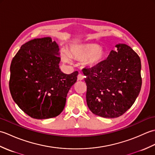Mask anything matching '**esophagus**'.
Masks as SVG:
<instances>
[{"label": "esophagus", "mask_w": 155, "mask_h": 155, "mask_svg": "<svg viewBox=\"0 0 155 155\" xmlns=\"http://www.w3.org/2000/svg\"><path fill=\"white\" fill-rule=\"evenodd\" d=\"M77 78H78V81H83V78H84L83 75L81 73H79V74H78V75Z\"/></svg>", "instance_id": "1"}]
</instances>
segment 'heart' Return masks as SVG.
Wrapping results in <instances>:
<instances>
[{
	"mask_svg": "<svg viewBox=\"0 0 155 155\" xmlns=\"http://www.w3.org/2000/svg\"><path fill=\"white\" fill-rule=\"evenodd\" d=\"M68 54H61V59L63 62L68 63L71 58L79 61H84L88 67H93L103 61L104 57V51L100 46L93 42L72 44L68 48Z\"/></svg>",
	"mask_w": 155,
	"mask_h": 155,
	"instance_id": "1",
	"label": "heart"
}]
</instances>
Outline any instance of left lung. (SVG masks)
I'll return each mask as SVG.
<instances>
[{
  "mask_svg": "<svg viewBox=\"0 0 155 155\" xmlns=\"http://www.w3.org/2000/svg\"><path fill=\"white\" fill-rule=\"evenodd\" d=\"M106 60L84 68L88 107L104 118H117L132 107L142 85L140 59L129 46L115 45Z\"/></svg>",
  "mask_w": 155,
  "mask_h": 155,
  "instance_id": "1",
  "label": "left lung"
}]
</instances>
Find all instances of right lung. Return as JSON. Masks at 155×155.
Returning a JSON list of instances; mask_svg holds the SVG:
<instances>
[{
  "mask_svg": "<svg viewBox=\"0 0 155 155\" xmlns=\"http://www.w3.org/2000/svg\"><path fill=\"white\" fill-rule=\"evenodd\" d=\"M58 44L51 37L35 38L21 46L12 58L9 88L21 109L37 119L57 117L78 72L63 73Z\"/></svg>",
  "mask_w": 155,
  "mask_h": 155,
  "instance_id": "add662e5",
  "label": "right lung"
}]
</instances>
